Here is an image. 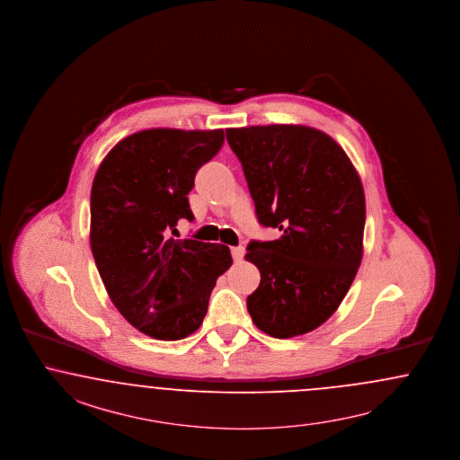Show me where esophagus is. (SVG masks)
<instances>
[{"mask_svg": "<svg viewBox=\"0 0 460 460\" xmlns=\"http://www.w3.org/2000/svg\"><path fill=\"white\" fill-rule=\"evenodd\" d=\"M243 253H245L243 247H232V257L235 262H240L243 259Z\"/></svg>", "mask_w": 460, "mask_h": 460, "instance_id": "obj_1", "label": "esophagus"}]
</instances>
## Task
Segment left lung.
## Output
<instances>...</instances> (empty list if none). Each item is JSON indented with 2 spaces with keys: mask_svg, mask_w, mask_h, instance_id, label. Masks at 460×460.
Listing matches in <instances>:
<instances>
[{
  "mask_svg": "<svg viewBox=\"0 0 460 460\" xmlns=\"http://www.w3.org/2000/svg\"><path fill=\"white\" fill-rule=\"evenodd\" d=\"M259 223L281 238L252 240L245 259L261 270L247 297L259 330L305 335L337 312L362 261L366 198L345 150L305 125L226 128Z\"/></svg>",
  "mask_w": 460,
  "mask_h": 460,
  "instance_id": "obj_1",
  "label": "left lung"
}]
</instances>
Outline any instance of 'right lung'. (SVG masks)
<instances>
[{
	"mask_svg": "<svg viewBox=\"0 0 460 460\" xmlns=\"http://www.w3.org/2000/svg\"><path fill=\"white\" fill-rule=\"evenodd\" d=\"M223 140V130H142L108 152L93 181L89 242L98 272L123 318L152 339L194 333L234 262L226 245L171 237L181 218L193 220L194 176Z\"/></svg>",
	"mask_w": 460,
	"mask_h": 460,
	"instance_id": "1",
	"label": "right lung"
}]
</instances>
